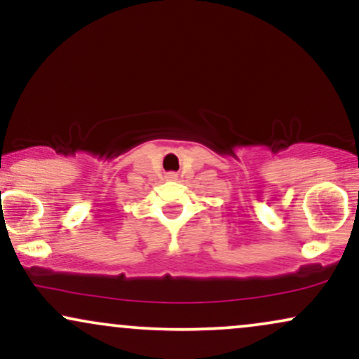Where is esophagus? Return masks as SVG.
Instances as JSON below:
<instances>
[{
    "instance_id": "obj_1",
    "label": "esophagus",
    "mask_w": 359,
    "mask_h": 359,
    "mask_svg": "<svg viewBox=\"0 0 359 359\" xmlns=\"http://www.w3.org/2000/svg\"><path fill=\"white\" fill-rule=\"evenodd\" d=\"M167 179L168 180H177V174H175V172H170V174H167Z\"/></svg>"
}]
</instances>
